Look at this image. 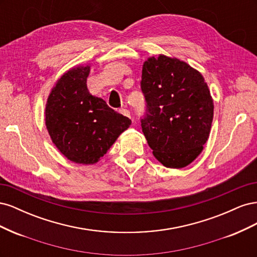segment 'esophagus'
<instances>
[{"instance_id":"1","label":"esophagus","mask_w":257,"mask_h":257,"mask_svg":"<svg viewBox=\"0 0 257 257\" xmlns=\"http://www.w3.org/2000/svg\"><path fill=\"white\" fill-rule=\"evenodd\" d=\"M120 112H121L123 115H125V116H128V118H131V113H130V111H128L127 109H124V108H121Z\"/></svg>"}]
</instances>
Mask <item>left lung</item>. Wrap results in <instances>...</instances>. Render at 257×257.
I'll return each mask as SVG.
<instances>
[{"label": "left lung", "instance_id": "obj_1", "mask_svg": "<svg viewBox=\"0 0 257 257\" xmlns=\"http://www.w3.org/2000/svg\"><path fill=\"white\" fill-rule=\"evenodd\" d=\"M142 91L147 112L143 133L168 168L190 165L204 149L213 120V99L197 69L164 54L144 62Z\"/></svg>", "mask_w": 257, "mask_h": 257}]
</instances>
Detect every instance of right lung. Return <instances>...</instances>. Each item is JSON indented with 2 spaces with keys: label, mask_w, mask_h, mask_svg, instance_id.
Listing matches in <instances>:
<instances>
[{
  "label": "right lung",
  "mask_w": 257,
  "mask_h": 257,
  "mask_svg": "<svg viewBox=\"0 0 257 257\" xmlns=\"http://www.w3.org/2000/svg\"><path fill=\"white\" fill-rule=\"evenodd\" d=\"M90 65H78L62 75L51 89L45 109V123L52 143L77 164H95L131 120L114 111L87 87Z\"/></svg>",
  "instance_id": "obj_1"
}]
</instances>
